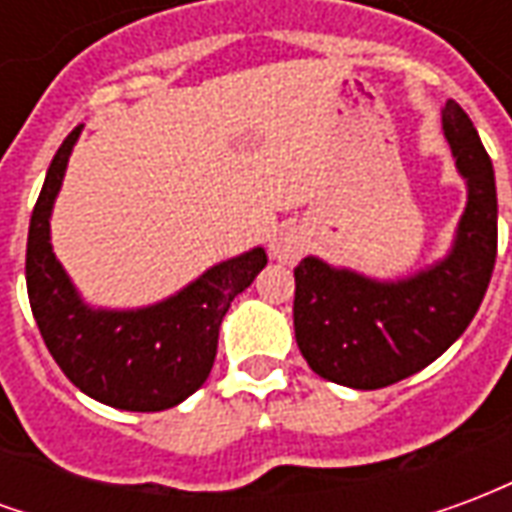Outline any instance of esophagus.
<instances>
[{"label":"esophagus","mask_w":512,"mask_h":512,"mask_svg":"<svg viewBox=\"0 0 512 512\" xmlns=\"http://www.w3.org/2000/svg\"><path fill=\"white\" fill-rule=\"evenodd\" d=\"M310 246V235L301 224H282L274 238H271V255L279 263H296Z\"/></svg>","instance_id":"34e87169"}]
</instances>
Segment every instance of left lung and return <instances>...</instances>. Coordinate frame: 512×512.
I'll list each match as a JSON object with an SVG mask.
<instances>
[{"instance_id":"obj_1","label":"left lung","mask_w":512,"mask_h":512,"mask_svg":"<svg viewBox=\"0 0 512 512\" xmlns=\"http://www.w3.org/2000/svg\"><path fill=\"white\" fill-rule=\"evenodd\" d=\"M441 128L469 189L450 255L397 282L318 257H304L293 271L296 343L326 381L351 389L397 384L436 362L480 310L496 263L494 167L455 101L441 109Z\"/></svg>"}]
</instances>
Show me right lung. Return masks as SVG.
Instances as JSON below:
<instances>
[{
    "mask_svg": "<svg viewBox=\"0 0 512 512\" xmlns=\"http://www.w3.org/2000/svg\"><path fill=\"white\" fill-rule=\"evenodd\" d=\"M79 134L82 126L65 136L29 219V307L49 354L84 395L123 411H164L194 395L211 376L224 312L266 268V249L255 246L224 260L150 307H87L51 252L49 235L51 208Z\"/></svg>",
    "mask_w": 512,
    "mask_h": 512,
    "instance_id": "right-lung-1",
    "label": "right lung"
}]
</instances>
